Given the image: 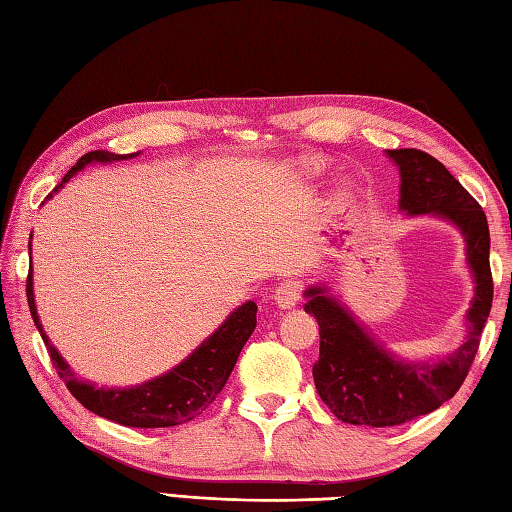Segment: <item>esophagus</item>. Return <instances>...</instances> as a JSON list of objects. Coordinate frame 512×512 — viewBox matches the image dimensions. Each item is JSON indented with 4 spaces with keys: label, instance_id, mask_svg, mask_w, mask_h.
<instances>
[{
    "label": "esophagus",
    "instance_id": "34e87169",
    "mask_svg": "<svg viewBox=\"0 0 512 512\" xmlns=\"http://www.w3.org/2000/svg\"><path fill=\"white\" fill-rule=\"evenodd\" d=\"M301 281H295V279H286L284 284H281L277 290H275V301L277 306L281 310H292L297 306V301L301 299Z\"/></svg>",
    "mask_w": 512,
    "mask_h": 512
}]
</instances>
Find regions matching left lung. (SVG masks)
Here are the masks:
<instances>
[{
    "instance_id": "8db88e82",
    "label": "left lung",
    "mask_w": 512,
    "mask_h": 512,
    "mask_svg": "<svg viewBox=\"0 0 512 512\" xmlns=\"http://www.w3.org/2000/svg\"><path fill=\"white\" fill-rule=\"evenodd\" d=\"M387 156L400 171V211L436 215L460 228L475 297L466 312L469 334L458 350L438 361L407 363L376 343L352 312L330 297L328 288L306 290L303 308L317 317L321 336L319 361L312 367L314 385L336 418L365 427H394L451 400L473 365L493 303L491 235L482 206L440 160L424 151L389 149Z\"/></svg>"
}]
</instances>
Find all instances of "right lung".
<instances>
[{"label": "right lung", "mask_w": 512, "mask_h": 512, "mask_svg": "<svg viewBox=\"0 0 512 512\" xmlns=\"http://www.w3.org/2000/svg\"><path fill=\"white\" fill-rule=\"evenodd\" d=\"M138 154L140 151H136V154H110V151L101 149L88 151V154L76 160V165L65 173L63 180L52 189V193H57L65 182L76 176L83 167H88L90 162H116L136 158ZM52 193L46 200L52 198ZM26 297L32 321H35L41 339L48 347L50 361L54 369H57V374L63 378L65 387L70 389V394L85 409L96 413V416L138 429L176 427V424L189 422L195 416H200L226 385V380L237 363L239 352H242L248 336L253 334L257 325L255 301H246L244 306H239L235 312L228 314L226 321L209 339H204L200 347H195L180 365L169 369L167 374L145 380L143 385L134 387H96L94 383L81 380L72 372L70 365L57 352V347L50 343L48 334L43 332L35 306V290H32V268L26 279Z\"/></svg>", "instance_id": "right-lung-1"}]
</instances>
